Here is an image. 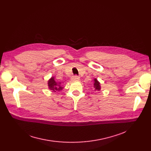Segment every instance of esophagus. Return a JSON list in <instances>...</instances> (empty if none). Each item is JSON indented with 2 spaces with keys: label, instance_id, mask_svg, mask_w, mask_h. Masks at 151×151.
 <instances>
[{
  "label": "esophagus",
  "instance_id": "obj_1",
  "mask_svg": "<svg viewBox=\"0 0 151 151\" xmlns=\"http://www.w3.org/2000/svg\"><path fill=\"white\" fill-rule=\"evenodd\" d=\"M79 79H80V78L76 75H75L72 78V80L73 81H79Z\"/></svg>",
  "mask_w": 151,
  "mask_h": 151
}]
</instances>
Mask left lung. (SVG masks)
I'll list each match as a JSON object with an SVG mask.
<instances>
[{"label": "left lung", "mask_w": 151, "mask_h": 151, "mask_svg": "<svg viewBox=\"0 0 151 151\" xmlns=\"http://www.w3.org/2000/svg\"><path fill=\"white\" fill-rule=\"evenodd\" d=\"M93 87L94 88L95 91H100L101 89V86L100 83L97 81V79H94V84H93Z\"/></svg>", "instance_id": "1"}]
</instances>
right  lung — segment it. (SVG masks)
<instances>
[{"label":"right lung","mask_w":151,"mask_h":151,"mask_svg":"<svg viewBox=\"0 0 151 151\" xmlns=\"http://www.w3.org/2000/svg\"><path fill=\"white\" fill-rule=\"evenodd\" d=\"M61 83L60 82L56 81L54 77H52L48 81V85L49 89L54 93L62 90L63 87H61Z\"/></svg>","instance_id":"obj_1"}]
</instances>
